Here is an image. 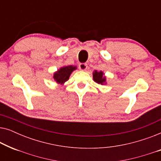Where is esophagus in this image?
<instances>
[{"label":"esophagus","instance_id":"1","mask_svg":"<svg viewBox=\"0 0 161 161\" xmlns=\"http://www.w3.org/2000/svg\"><path fill=\"white\" fill-rule=\"evenodd\" d=\"M79 69L82 70V71H85V70L87 69V64H83V63L80 64H79Z\"/></svg>","mask_w":161,"mask_h":161}]
</instances>
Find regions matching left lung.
<instances>
[{
    "label": "left lung",
    "instance_id": "8db88e82",
    "mask_svg": "<svg viewBox=\"0 0 161 161\" xmlns=\"http://www.w3.org/2000/svg\"><path fill=\"white\" fill-rule=\"evenodd\" d=\"M93 80L94 82H96L98 84L104 85L106 84V77L105 76L104 72L103 71H97V70H94L93 72Z\"/></svg>",
    "mask_w": 161,
    "mask_h": 161
}]
</instances>
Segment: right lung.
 Segmentation results:
<instances>
[{"label":"right lung","mask_w":161,"mask_h":161,"mask_svg":"<svg viewBox=\"0 0 161 161\" xmlns=\"http://www.w3.org/2000/svg\"><path fill=\"white\" fill-rule=\"evenodd\" d=\"M76 69V66H63V67H60L57 71L54 72L53 78L58 84L63 85L66 81L69 80L70 75L72 73V72Z\"/></svg>","instance_id":"1"}]
</instances>
